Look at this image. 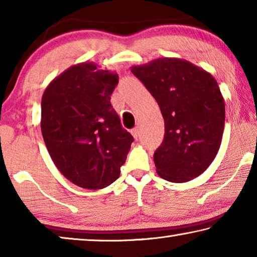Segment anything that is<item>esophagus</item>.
I'll list each match as a JSON object with an SVG mask.
<instances>
[{"label": "esophagus", "instance_id": "1", "mask_svg": "<svg viewBox=\"0 0 257 257\" xmlns=\"http://www.w3.org/2000/svg\"><path fill=\"white\" fill-rule=\"evenodd\" d=\"M132 134H133V136H134L135 139H138V136H139V130H138V128H134V129L132 130Z\"/></svg>", "mask_w": 257, "mask_h": 257}]
</instances>
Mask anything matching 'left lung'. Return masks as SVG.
<instances>
[{
	"label": "left lung",
	"instance_id": "obj_1",
	"mask_svg": "<svg viewBox=\"0 0 257 257\" xmlns=\"http://www.w3.org/2000/svg\"><path fill=\"white\" fill-rule=\"evenodd\" d=\"M158 102L164 138L154 153L158 175L186 182L206 170L219 152L224 129V101L211 73L186 60L161 58L132 67Z\"/></svg>",
	"mask_w": 257,
	"mask_h": 257
}]
</instances>
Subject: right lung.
<instances>
[{
    "label": "right lung",
    "instance_id": "obj_1",
    "mask_svg": "<svg viewBox=\"0 0 257 257\" xmlns=\"http://www.w3.org/2000/svg\"><path fill=\"white\" fill-rule=\"evenodd\" d=\"M118 81L115 72L82 62L54 78L43 94L46 149L59 171L82 188L102 189L118 179L134 142L110 102Z\"/></svg>",
    "mask_w": 257,
    "mask_h": 257
}]
</instances>
